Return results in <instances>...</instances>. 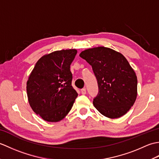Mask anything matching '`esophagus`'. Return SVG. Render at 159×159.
Instances as JSON below:
<instances>
[{
  "mask_svg": "<svg viewBox=\"0 0 159 159\" xmlns=\"http://www.w3.org/2000/svg\"><path fill=\"white\" fill-rule=\"evenodd\" d=\"M80 92H81L83 95H85V94H86V89L85 88L82 89L81 90H80Z\"/></svg>",
  "mask_w": 159,
  "mask_h": 159,
  "instance_id": "1",
  "label": "esophagus"
}]
</instances>
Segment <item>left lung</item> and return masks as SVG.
<instances>
[{"label":"left lung","instance_id":"obj_1","mask_svg":"<svg viewBox=\"0 0 159 159\" xmlns=\"http://www.w3.org/2000/svg\"><path fill=\"white\" fill-rule=\"evenodd\" d=\"M80 57L92 66L98 85L93 104L99 112L115 119L126 114L135 102L137 78L123 55L100 46L84 50Z\"/></svg>","mask_w":159,"mask_h":159}]
</instances>
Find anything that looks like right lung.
<instances>
[{"mask_svg":"<svg viewBox=\"0 0 159 159\" xmlns=\"http://www.w3.org/2000/svg\"><path fill=\"white\" fill-rule=\"evenodd\" d=\"M76 53L75 49L61 50L43 56L30 74L26 83L29 102L45 121L63 119L78 96L70 69Z\"/></svg>","mask_w":159,"mask_h":159,"instance_id":"right-lung-1","label":"right lung"}]
</instances>
